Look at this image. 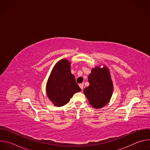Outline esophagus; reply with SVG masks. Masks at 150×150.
<instances>
[{
    "mask_svg": "<svg viewBox=\"0 0 150 150\" xmlns=\"http://www.w3.org/2000/svg\"><path fill=\"white\" fill-rule=\"evenodd\" d=\"M79 86L81 88V90H83V83H80V84H79Z\"/></svg>",
    "mask_w": 150,
    "mask_h": 150,
    "instance_id": "esophagus-1",
    "label": "esophagus"
}]
</instances>
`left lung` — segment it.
I'll use <instances>...</instances> for the list:
<instances>
[{
	"mask_svg": "<svg viewBox=\"0 0 150 150\" xmlns=\"http://www.w3.org/2000/svg\"><path fill=\"white\" fill-rule=\"evenodd\" d=\"M88 81L89 86L83 90L90 105L94 109H101L108 104L112 96L113 83L108 68L103 65L91 69Z\"/></svg>",
	"mask_w": 150,
	"mask_h": 150,
	"instance_id": "8db88e82",
	"label": "left lung"
}]
</instances>
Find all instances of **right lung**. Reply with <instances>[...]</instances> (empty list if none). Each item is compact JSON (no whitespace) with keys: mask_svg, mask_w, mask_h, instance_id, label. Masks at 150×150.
Returning <instances> with one entry per match:
<instances>
[{"mask_svg":"<svg viewBox=\"0 0 150 150\" xmlns=\"http://www.w3.org/2000/svg\"><path fill=\"white\" fill-rule=\"evenodd\" d=\"M81 89L76 82L75 76L71 74V62L63 59L54 66L46 83L48 98L56 107L67 104Z\"/></svg>","mask_w":150,"mask_h":150,"instance_id":"add662e5","label":"right lung"}]
</instances>
